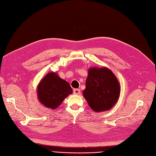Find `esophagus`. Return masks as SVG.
I'll return each instance as SVG.
<instances>
[{
	"mask_svg": "<svg viewBox=\"0 0 156 156\" xmlns=\"http://www.w3.org/2000/svg\"><path fill=\"white\" fill-rule=\"evenodd\" d=\"M73 94L75 95H79L80 94V90H79V89H74Z\"/></svg>",
	"mask_w": 156,
	"mask_h": 156,
	"instance_id": "obj_1",
	"label": "esophagus"
}]
</instances>
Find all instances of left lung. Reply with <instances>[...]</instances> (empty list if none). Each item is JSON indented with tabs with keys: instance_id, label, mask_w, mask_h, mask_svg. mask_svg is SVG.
Returning <instances> with one entry per match:
<instances>
[{
	"instance_id": "left-lung-1",
	"label": "left lung",
	"mask_w": 156,
	"mask_h": 156,
	"mask_svg": "<svg viewBox=\"0 0 156 156\" xmlns=\"http://www.w3.org/2000/svg\"><path fill=\"white\" fill-rule=\"evenodd\" d=\"M120 92L118 79L106 66L91 67L83 95L96 112L110 110L118 101Z\"/></svg>"
}]
</instances>
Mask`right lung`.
<instances>
[{
  "label": "right lung",
  "mask_w": 156,
  "mask_h": 156,
  "mask_svg": "<svg viewBox=\"0 0 156 156\" xmlns=\"http://www.w3.org/2000/svg\"><path fill=\"white\" fill-rule=\"evenodd\" d=\"M36 90L40 102L52 110L56 109L63 100L73 93L69 83L55 72L48 73L41 79Z\"/></svg>",
  "instance_id": "right-lung-1"
}]
</instances>
